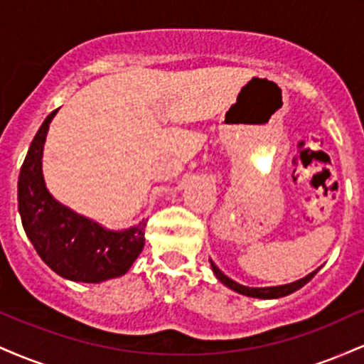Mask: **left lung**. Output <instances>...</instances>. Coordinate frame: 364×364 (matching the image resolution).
<instances>
[{"instance_id": "left-lung-1", "label": "left lung", "mask_w": 364, "mask_h": 364, "mask_svg": "<svg viewBox=\"0 0 364 364\" xmlns=\"http://www.w3.org/2000/svg\"><path fill=\"white\" fill-rule=\"evenodd\" d=\"M210 267L212 270H214L215 277L219 279L220 282L224 284V286H228L229 289L240 292V294H245V296H250V298H260V299H277V298H284V296L291 294V292L301 289L304 284H308L311 281L313 277H315L316 272H318L320 269L313 270L311 274H308L306 277L299 279V281H294L291 284H284V286H272V287H248V286H241V284H237L232 281V279H229L228 275L223 274L219 270V267L215 265L214 262L210 260Z\"/></svg>"}]
</instances>
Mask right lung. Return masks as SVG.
<instances>
[{
    "label": "right lung",
    "instance_id": "1",
    "mask_svg": "<svg viewBox=\"0 0 364 364\" xmlns=\"http://www.w3.org/2000/svg\"><path fill=\"white\" fill-rule=\"evenodd\" d=\"M53 111L36 133L18 176V212L36 252L46 265L75 282H102L127 274L145 245L141 220L111 231L54 200L43 176V150Z\"/></svg>",
    "mask_w": 364,
    "mask_h": 364
}]
</instances>
